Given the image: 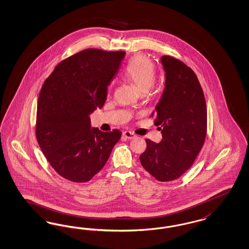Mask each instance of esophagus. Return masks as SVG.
<instances>
[{
  "label": "esophagus",
  "instance_id": "1",
  "mask_svg": "<svg viewBox=\"0 0 249 249\" xmlns=\"http://www.w3.org/2000/svg\"><path fill=\"white\" fill-rule=\"evenodd\" d=\"M123 137L126 139H133L136 137V136H135V134H133L130 131H125V132H123Z\"/></svg>",
  "mask_w": 249,
  "mask_h": 249
}]
</instances>
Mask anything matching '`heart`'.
I'll use <instances>...</instances> for the list:
<instances>
[{
	"instance_id": "b5f03b06",
	"label": "heart",
	"mask_w": 249,
	"mask_h": 249,
	"mask_svg": "<svg viewBox=\"0 0 249 249\" xmlns=\"http://www.w3.org/2000/svg\"><path fill=\"white\" fill-rule=\"evenodd\" d=\"M124 76L138 89L139 92L147 91L156 79V68L152 60L144 56H134L124 70Z\"/></svg>"
}]
</instances>
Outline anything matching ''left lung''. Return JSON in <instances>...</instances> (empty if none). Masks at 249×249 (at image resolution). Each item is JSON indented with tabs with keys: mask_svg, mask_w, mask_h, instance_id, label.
<instances>
[{
	"mask_svg": "<svg viewBox=\"0 0 249 249\" xmlns=\"http://www.w3.org/2000/svg\"><path fill=\"white\" fill-rule=\"evenodd\" d=\"M165 87L152 112L163 139H146L141 164L160 181H170L191 168L201 151L207 130V108L196 74L180 60L161 56Z\"/></svg>",
	"mask_w": 249,
	"mask_h": 249,
	"instance_id": "1",
	"label": "left lung"
}]
</instances>
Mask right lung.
<instances>
[{
    "label": "right lung",
    "instance_id": "right-lung-1",
    "mask_svg": "<svg viewBox=\"0 0 249 249\" xmlns=\"http://www.w3.org/2000/svg\"><path fill=\"white\" fill-rule=\"evenodd\" d=\"M124 51L89 48L56 66L38 98L36 135L51 167L73 182H87L105 167L121 133L91 127L89 114L105 105Z\"/></svg>",
    "mask_w": 249,
    "mask_h": 249
}]
</instances>
